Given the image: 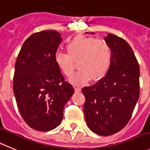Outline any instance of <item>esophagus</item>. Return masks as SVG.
Instances as JSON below:
<instances>
[{"mask_svg": "<svg viewBox=\"0 0 150 150\" xmlns=\"http://www.w3.org/2000/svg\"><path fill=\"white\" fill-rule=\"evenodd\" d=\"M75 91L76 92H79L81 91V87H75Z\"/></svg>", "mask_w": 150, "mask_h": 150, "instance_id": "34e87169", "label": "esophagus"}]
</instances>
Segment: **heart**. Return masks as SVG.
<instances>
[{"label":"heart","instance_id":"1","mask_svg":"<svg viewBox=\"0 0 150 150\" xmlns=\"http://www.w3.org/2000/svg\"><path fill=\"white\" fill-rule=\"evenodd\" d=\"M67 49L68 54L58 52L54 61L64 75L70 76L75 67L73 61H78L79 70L70 77L71 83L81 86L91 78L98 81L107 74L112 59L111 48L107 42L78 36L68 43Z\"/></svg>","mask_w":150,"mask_h":150}]
</instances>
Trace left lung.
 <instances>
[{
	"mask_svg": "<svg viewBox=\"0 0 150 150\" xmlns=\"http://www.w3.org/2000/svg\"><path fill=\"white\" fill-rule=\"evenodd\" d=\"M104 40L112 51L110 68L102 79L83 87L82 92L86 124L95 133L108 136L119 132L130 120L139 98L140 68L125 40L108 34Z\"/></svg>",
	"mask_w": 150,
	"mask_h": 150,
	"instance_id": "8db88e82",
	"label": "left lung"
}]
</instances>
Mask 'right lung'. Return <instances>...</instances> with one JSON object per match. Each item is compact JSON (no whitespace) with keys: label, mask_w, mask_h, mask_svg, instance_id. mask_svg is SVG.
I'll return each instance as SVG.
<instances>
[{"label":"right lung","mask_w":150,"mask_h":150,"mask_svg":"<svg viewBox=\"0 0 150 150\" xmlns=\"http://www.w3.org/2000/svg\"><path fill=\"white\" fill-rule=\"evenodd\" d=\"M62 41L54 30L29 36L22 46L15 65L13 92L23 119L38 131L56 128L64 106L74 93L54 61Z\"/></svg>","instance_id":"1"}]
</instances>
